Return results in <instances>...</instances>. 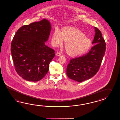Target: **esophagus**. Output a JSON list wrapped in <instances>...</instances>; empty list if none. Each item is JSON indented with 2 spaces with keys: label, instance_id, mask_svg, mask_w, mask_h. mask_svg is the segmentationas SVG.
<instances>
[{
  "label": "esophagus",
  "instance_id": "obj_1",
  "mask_svg": "<svg viewBox=\"0 0 120 120\" xmlns=\"http://www.w3.org/2000/svg\"><path fill=\"white\" fill-rule=\"evenodd\" d=\"M61 55V53H60V52H57L56 53V56H60Z\"/></svg>",
  "mask_w": 120,
  "mask_h": 120
}]
</instances>
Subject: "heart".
Masks as SVG:
<instances>
[{
	"instance_id": "1",
	"label": "heart",
	"mask_w": 120,
	"mask_h": 120,
	"mask_svg": "<svg viewBox=\"0 0 120 120\" xmlns=\"http://www.w3.org/2000/svg\"><path fill=\"white\" fill-rule=\"evenodd\" d=\"M64 41L66 52L72 57L83 55L92 46L91 40L79 29L72 26L64 27L61 31L57 28L54 30L51 39L52 46H61Z\"/></svg>"
}]
</instances>
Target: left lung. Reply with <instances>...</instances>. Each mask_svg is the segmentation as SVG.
Listing matches in <instances>:
<instances>
[{"mask_svg": "<svg viewBox=\"0 0 120 120\" xmlns=\"http://www.w3.org/2000/svg\"><path fill=\"white\" fill-rule=\"evenodd\" d=\"M95 34L92 44H95L85 55L71 60L67 75L72 80L82 82L94 77L98 72L105 55L106 43L101 32L94 27Z\"/></svg>", "mask_w": 120, "mask_h": 120, "instance_id": "obj_1", "label": "left lung"}]
</instances>
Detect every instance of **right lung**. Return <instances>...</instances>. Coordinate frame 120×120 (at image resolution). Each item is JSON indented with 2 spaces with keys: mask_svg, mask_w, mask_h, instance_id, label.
I'll list each match as a JSON object with an SVG mask.
<instances>
[{
  "mask_svg": "<svg viewBox=\"0 0 120 120\" xmlns=\"http://www.w3.org/2000/svg\"><path fill=\"white\" fill-rule=\"evenodd\" d=\"M51 25L44 19L20 28L13 38L11 51L15 71L23 79L37 82L49 71L54 50L45 45Z\"/></svg>",
  "mask_w": 120,
  "mask_h": 120,
  "instance_id": "right-lung-1",
  "label": "right lung"
}]
</instances>
